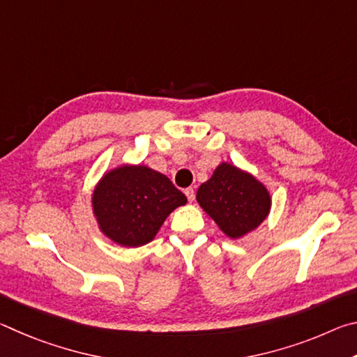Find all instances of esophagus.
Returning a JSON list of instances; mask_svg holds the SVG:
<instances>
[{"mask_svg": "<svg viewBox=\"0 0 357 357\" xmlns=\"http://www.w3.org/2000/svg\"><path fill=\"white\" fill-rule=\"evenodd\" d=\"M185 197H187V200H189L190 203L195 200V190H193V187H189V189H185Z\"/></svg>", "mask_w": 357, "mask_h": 357, "instance_id": "obj_1", "label": "esophagus"}]
</instances>
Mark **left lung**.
Instances as JSON below:
<instances>
[{"label": "left lung", "instance_id": "left-lung-1", "mask_svg": "<svg viewBox=\"0 0 357 357\" xmlns=\"http://www.w3.org/2000/svg\"><path fill=\"white\" fill-rule=\"evenodd\" d=\"M200 208L228 238L241 239L255 231L269 215L271 193L252 173L220 162L197 192Z\"/></svg>", "mask_w": 357, "mask_h": 357}]
</instances>
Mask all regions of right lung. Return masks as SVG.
Here are the masks:
<instances>
[{
  "label": "right lung",
  "mask_w": 357,
  "mask_h": 357,
  "mask_svg": "<svg viewBox=\"0 0 357 357\" xmlns=\"http://www.w3.org/2000/svg\"><path fill=\"white\" fill-rule=\"evenodd\" d=\"M185 195L165 174L143 164H123L104 173L91 195L100 233L121 247L151 243Z\"/></svg>",
  "instance_id": "right-lung-1"
}]
</instances>
